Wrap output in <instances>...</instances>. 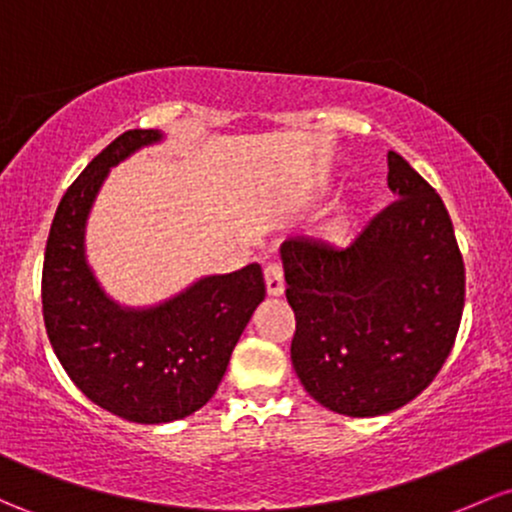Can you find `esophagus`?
<instances>
[{
  "label": "esophagus",
  "mask_w": 512,
  "mask_h": 512,
  "mask_svg": "<svg viewBox=\"0 0 512 512\" xmlns=\"http://www.w3.org/2000/svg\"><path fill=\"white\" fill-rule=\"evenodd\" d=\"M265 286H267V296L277 299V296L284 294V272L279 265H267L265 267Z\"/></svg>",
  "instance_id": "34e87169"
}]
</instances>
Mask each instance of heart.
<instances>
[{
    "instance_id": "1",
    "label": "heart",
    "mask_w": 512,
    "mask_h": 512,
    "mask_svg": "<svg viewBox=\"0 0 512 512\" xmlns=\"http://www.w3.org/2000/svg\"><path fill=\"white\" fill-rule=\"evenodd\" d=\"M342 230H345V223H342V221H338V223H333V226H330L328 228V238H338V235L342 233Z\"/></svg>"
}]
</instances>
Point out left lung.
Instances as JSON below:
<instances>
[{
  "label": "left lung",
  "instance_id": "obj_1",
  "mask_svg": "<svg viewBox=\"0 0 512 512\" xmlns=\"http://www.w3.org/2000/svg\"><path fill=\"white\" fill-rule=\"evenodd\" d=\"M396 204L345 250L286 240L279 250L294 308L291 364L328 411L374 418L435 379L464 311V262L440 194L389 153Z\"/></svg>",
  "mask_w": 512,
  "mask_h": 512
}]
</instances>
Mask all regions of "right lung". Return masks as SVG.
<instances>
[{
	"label": "right lung",
	"instance_id": "1",
	"mask_svg": "<svg viewBox=\"0 0 512 512\" xmlns=\"http://www.w3.org/2000/svg\"><path fill=\"white\" fill-rule=\"evenodd\" d=\"M165 140L155 128L121 133L67 189L43 262L48 340L75 386L123 420L160 425L209 403L252 313L265 299L257 262L196 279L153 306H123L87 262V221L111 167Z\"/></svg>",
	"mask_w": 512,
	"mask_h": 512
}]
</instances>
